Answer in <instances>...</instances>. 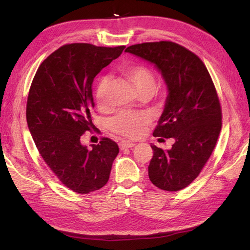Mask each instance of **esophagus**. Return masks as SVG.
Wrapping results in <instances>:
<instances>
[{"label": "esophagus", "instance_id": "34e87169", "mask_svg": "<svg viewBox=\"0 0 250 250\" xmlns=\"http://www.w3.org/2000/svg\"><path fill=\"white\" fill-rule=\"evenodd\" d=\"M135 144L132 143V142H128V141H122L120 142L119 144V147L121 150H124V149H127V148H132L134 147Z\"/></svg>", "mask_w": 250, "mask_h": 250}]
</instances>
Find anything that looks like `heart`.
Segmentation results:
<instances>
[{
	"label": "heart",
	"instance_id": "b5f03b06",
	"mask_svg": "<svg viewBox=\"0 0 250 250\" xmlns=\"http://www.w3.org/2000/svg\"><path fill=\"white\" fill-rule=\"evenodd\" d=\"M121 72L138 89L140 95L148 90L155 89L156 81L154 74L148 66L141 63H132L123 66ZM108 88V77L103 76L98 80L95 99L98 107L102 110H106L109 106ZM150 121L151 118L146 112L122 111L109 121V129L113 133L123 135L125 138L137 139L145 130Z\"/></svg>",
	"mask_w": 250,
	"mask_h": 250
}]
</instances>
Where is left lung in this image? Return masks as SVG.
I'll return each mask as SVG.
<instances>
[{"label":"left lung","instance_id":"obj_1","mask_svg":"<svg viewBox=\"0 0 250 250\" xmlns=\"http://www.w3.org/2000/svg\"><path fill=\"white\" fill-rule=\"evenodd\" d=\"M125 51L154 63L169 89L153 135L175 143L167 151L151 145L149 178L161 190H183L200 174L221 131L222 110L214 82L202 60L176 42H143Z\"/></svg>","mask_w":250,"mask_h":250}]
</instances>
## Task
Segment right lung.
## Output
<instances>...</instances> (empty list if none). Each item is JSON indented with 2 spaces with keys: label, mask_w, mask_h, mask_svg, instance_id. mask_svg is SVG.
Returning <instances> with one entry per match:
<instances>
[{
  "label": "right lung",
  "mask_w": 250,
  "mask_h": 250,
  "mask_svg": "<svg viewBox=\"0 0 250 250\" xmlns=\"http://www.w3.org/2000/svg\"><path fill=\"white\" fill-rule=\"evenodd\" d=\"M124 49L64 44L43 60L30 86L26 118L35 146L56 177L75 193L88 194L106 185L119 153L118 144L108 138L90 149L80 139L94 126V78Z\"/></svg>",
  "instance_id": "add662e5"
}]
</instances>
